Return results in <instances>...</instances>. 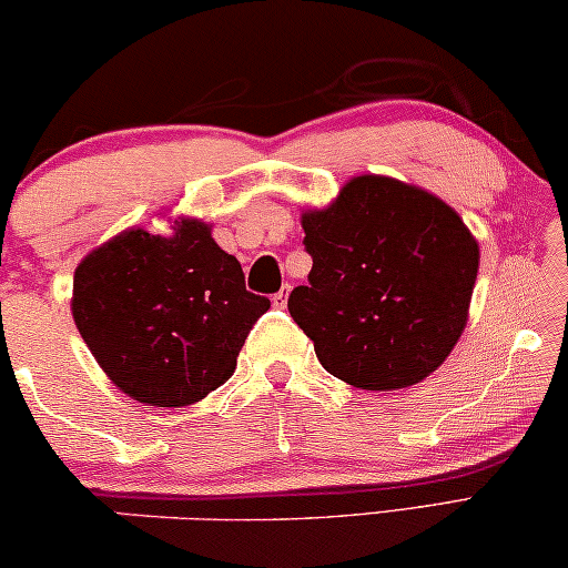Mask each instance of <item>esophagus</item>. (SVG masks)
Masks as SVG:
<instances>
[{"label": "esophagus", "instance_id": "1", "mask_svg": "<svg viewBox=\"0 0 568 568\" xmlns=\"http://www.w3.org/2000/svg\"><path fill=\"white\" fill-rule=\"evenodd\" d=\"M287 293H291V285H283L281 291H277V293L273 295V306H275V308H285V303H287Z\"/></svg>", "mask_w": 568, "mask_h": 568}]
</instances>
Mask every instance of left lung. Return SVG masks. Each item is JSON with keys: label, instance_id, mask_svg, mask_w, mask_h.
<instances>
[{"label": "left lung", "instance_id": "8db88e82", "mask_svg": "<svg viewBox=\"0 0 568 568\" xmlns=\"http://www.w3.org/2000/svg\"><path fill=\"white\" fill-rule=\"evenodd\" d=\"M301 226L313 267L287 311L326 372L387 393L444 365L479 270V244L446 201L390 175H354Z\"/></svg>", "mask_w": 568, "mask_h": 568}]
</instances>
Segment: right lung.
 I'll use <instances>...</instances> for the list:
<instances>
[{
  "label": "right lung",
  "mask_w": 568,
  "mask_h": 568,
  "mask_svg": "<svg viewBox=\"0 0 568 568\" xmlns=\"http://www.w3.org/2000/svg\"><path fill=\"white\" fill-rule=\"evenodd\" d=\"M171 234L130 226L73 273L75 328L116 390L183 408L224 385L270 301L244 287L242 265L211 224L178 216Z\"/></svg>",
  "instance_id": "right-lung-1"
}]
</instances>
